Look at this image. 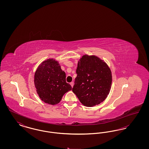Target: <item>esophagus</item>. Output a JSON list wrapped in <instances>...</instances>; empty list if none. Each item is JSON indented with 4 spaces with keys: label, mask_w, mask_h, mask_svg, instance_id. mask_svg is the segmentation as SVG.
<instances>
[{
    "label": "esophagus",
    "mask_w": 149,
    "mask_h": 149,
    "mask_svg": "<svg viewBox=\"0 0 149 149\" xmlns=\"http://www.w3.org/2000/svg\"><path fill=\"white\" fill-rule=\"evenodd\" d=\"M70 85H71V87H73V85H74V83H73V82H71V83H70Z\"/></svg>",
    "instance_id": "esophagus-1"
}]
</instances>
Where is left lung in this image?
Segmentation results:
<instances>
[{
	"instance_id": "left-lung-1",
	"label": "left lung",
	"mask_w": 149,
	"mask_h": 149,
	"mask_svg": "<svg viewBox=\"0 0 149 149\" xmlns=\"http://www.w3.org/2000/svg\"><path fill=\"white\" fill-rule=\"evenodd\" d=\"M76 72L72 91L80 102L86 107L103 102L112 84L111 71L106 63L98 57L85 55L79 60Z\"/></svg>"
}]
</instances>
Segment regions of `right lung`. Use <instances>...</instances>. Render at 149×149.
I'll use <instances>...</instances> for the list:
<instances>
[{"instance_id": "add662e5", "label": "right lung", "mask_w": 149, "mask_h": 149, "mask_svg": "<svg viewBox=\"0 0 149 149\" xmlns=\"http://www.w3.org/2000/svg\"><path fill=\"white\" fill-rule=\"evenodd\" d=\"M34 81L40 98L49 104L58 103L64 94L72 89L66 81L65 72L53 59H48L38 66Z\"/></svg>"}]
</instances>
